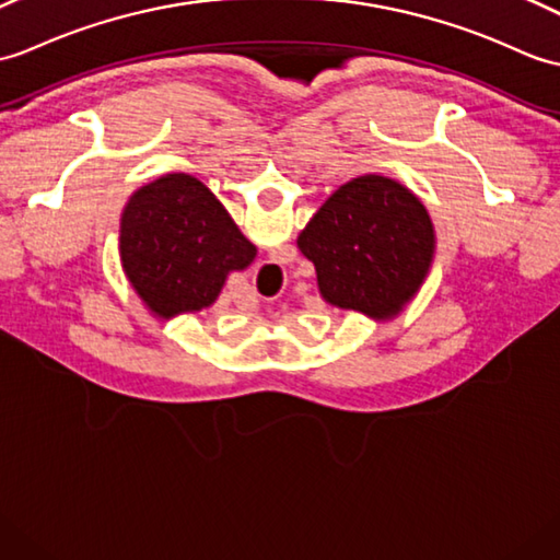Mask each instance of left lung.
<instances>
[{"mask_svg": "<svg viewBox=\"0 0 560 560\" xmlns=\"http://www.w3.org/2000/svg\"><path fill=\"white\" fill-rule=\"evenodd\" d=\"M298 248L315 265L324 301L386 319L420 289L432 265L434 229L398 180L360 176L319 207Z\"/></svg>", "mask_w": 560, "mask_h": 560, "instance_id": "obj_1", "label": "left lung"}]
</instances>
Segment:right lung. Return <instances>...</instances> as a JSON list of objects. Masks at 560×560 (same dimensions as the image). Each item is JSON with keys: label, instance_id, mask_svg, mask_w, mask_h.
Returning a JSON list of instances; mask_svg holds the SVG:
<instances>
[{"label": "right lung", "instance_id": "1", "mask_svg": "<svg viewBox=\"0 0 560 560\" xmlns=\"http://www.w3.org/2000/svg\"><path fill=\"white\" fill-rule=\"evenodd\" d=\"M255 253L224 205L188 174L142 186L121 217L124 271L160 317L210 307L229 271L248 267Z\"/></svg>", "mask_w": 560, "mask_h": 560}]
</instances>
